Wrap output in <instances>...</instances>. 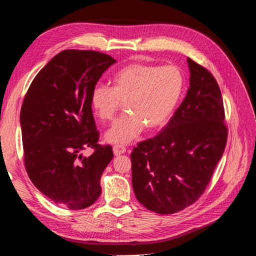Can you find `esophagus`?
Masks as SVG:
<instances>
[{"mask_svg": "<svg viewBox=\"0 0 256 256\" xmlns=\"http://www.w3.org/2000/svg\"><path fill=\"white\" fill-rule=\"evenodd\" d=\"M126 149L124 148L123 146H121V145L114 146V156L123 154H126Z\"/></svg>", "mask_w": 256, "mask_h": 256, "instance_id": "obj_1", "label": "esophagus"}]
</instances>
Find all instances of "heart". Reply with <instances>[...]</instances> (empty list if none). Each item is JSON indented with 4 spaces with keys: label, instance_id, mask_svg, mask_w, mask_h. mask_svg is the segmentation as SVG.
Masks as SVG:
<instances>
[{
    "label": "heart",
    "instance_id": "1",
    "mask_svg": "<svg viewBox=\"0 0 256 256\" xmlns=\"http://www.w3.org/2000/svg\"><path fill=\"white\" fill-rule=\"evenodd\" d=\"M184 88L185 76L176 66L134 62L116 72L112 88L94 86L90 104L98 119L110 122L124 104L128 114L106 133L107 142L122 146L136 140L145 128L156 130L166 126Z\"/></svg>",
    "mask_w": 256,
    "mask_h": 256
}]
</instances>
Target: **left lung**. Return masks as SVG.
Masks as SVG:
<instances>
[{
  "mask_svg": "<svg viewBox=\"0 0 256 256\" xmlns=\"http://www.w3.org/2000/svg\"><path fill=\"white\" fill-rule=\"evenodd\" d=\"M187 62L190 86L184 100L162 132L130 154L136 198L158 214L180 212L200 198L227 142L218 84L201 64Z\"/></svg>",
  "mask_w": 256,
  "mask_h": 256,
  "instance_id": "8db88e82",
  "label": "left lung"
}]
</instances>
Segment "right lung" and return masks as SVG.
<instances>
[{"mask_svg": "<svg viewBox=\"0 0 256 256\" xmlns=\"http://www.w3.org/2000/svg\"><path fill=\"white\" fill-rule=\"evenodd\" d=\"M114 62L100 52L62 50L36 76L22 102L26 171L50 201L70 210L98 199L102 174L114 158L112 147L97 144L90 93ZM88 146L94 152L83 157Z\"/></svg>", "mask_w": 256, "mask_h": 256, "instance_id": "right-lung-1", "label": "right lung"}]
</instances>
